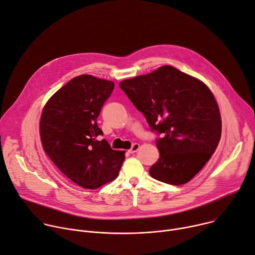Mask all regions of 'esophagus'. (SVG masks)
Wrapping results in <instances>:
<instances>
[{"label": "esophagus", "mask_w": 255, "mask_h": 255, "mask_svg": "<svg viewBox=\"0 0 255 255\" xmlns=\"http://www.w3.org/2000/svg\"><path fill=\"white\" fill-rule=\"evenodd\" d=\"M139 149V144H133L132 145V147L128 150V153H130V154H133V153H135L137 150Z\"/></svg>", "instance_id": "obj_1"}]
</instances>
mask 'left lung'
Segmentation results:
<instances>
[{
    "label": "left lung",
    "mask_w": 255,
    "mask_h": 255,
    "mask_svg": "<svg viewBox=\"0 0 255 255\" xmlns=\"http://www.w3.org/2000/svg\"><path fill=\"white\" fill-rule=\"evenodd\" d=\"M120 87L151 129L163 134L156 140L160 157L151 166L150 175L172 185L191 180L221 138L220 109L209 87L171 66L124 80Z\"/></svg>",
    "instance_id": "left-lung-1"
}]
</instances>
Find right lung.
I'll return each mask as SVG.
<instances>
[{"mask_svg":"<svg viewBox=\"0 0 255 255\" xmlns=\"http://www.w3.org/2000/svg\"><path fill=\"white\" fill-rule=\"evenodd\" d=\"M115 83L91 75L75 77L45 103L39 133L45 154L73 182L95 189L115 180L125 161V151L112 150L97 118Z\"/></svg>","mask_w":255,"mask_h":255,"instance_id":"add662e5","label":"right lung"}]
</instances>
